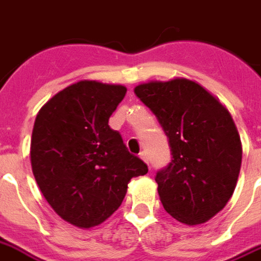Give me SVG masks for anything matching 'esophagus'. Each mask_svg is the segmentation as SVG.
I'll return each instance as SVG.
<instances>
[{
  "label": "esophagus",
  "instance_id": "obj_1",
  "mask_svg": "<svg viewBox=\"0 0 261 261\" xmlns=\"http://www.w3.org/2000/svg\"><path fill=\"white\" fill-rule=\"evenodd\" d=\"M139 158H141L142 161H145L146 164H147V155H146V152H145V151H142L141 154H139Z\"/></svg>",
  "mask_w": 261,
  "mask_h": 261
}]
</instances>
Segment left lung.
<instances>
[{
    "label": "left lung",
    "instance_id": "8db88e82",
    "mask_svg": "<svg viewBox=\"0 0 261 261\" xmlns=\"http://www.w3.org/2000/svg\"><path fill=\"white\" fill-rule=\"evenodd\" d=\"M134 92L160 120L173 160L156 173L165 211L186 225H200L224 209L240 174L243 147L226 107L185 77L138 84Z\"/></svg>",
    "mask_w": 261,
    "mask_h": 261
}]
</instances>
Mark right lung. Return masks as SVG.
I'll use <instances>...</instances> for the list:
<instances>
[{"instance_id":"add662e5","label":"right lung","mask_w":261,"mask_h":261,"mask_svg":"<svg viewBox=\"0 0 261 261\" xmlns=\"http://www.w3.org/2000/svg\"><path fill=\"white\" fill-rule=\"evenodd\" d=\"M127 88L79 80L40 109L32 131L31 164L42 196L72 225H100L120 206L133 177L149 169L128 152L110 116Z\"/></svg>"}]
</instances>
